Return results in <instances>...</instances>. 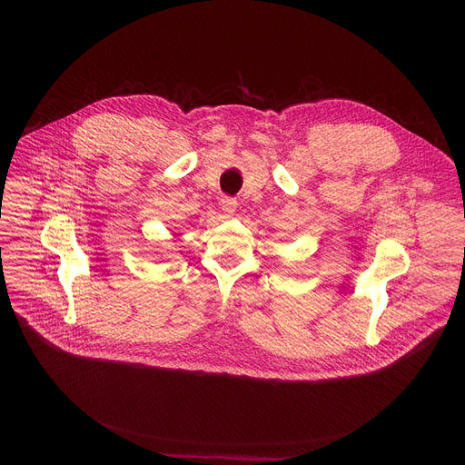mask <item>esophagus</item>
I'll return each mask as SVG.
<instances>
[{
    "instance_id": "34e87169",
    "label": "esophagus",
    "mask_w": 465,
    "mask_h": 465,
    "mask_svg": "<svg viewBox=\"0 0 465 465\" xmlns=\"http://www.w3.org/2000/svg\"><path fill=\"white\" fill-rule=\"evenodd\" d=\"M221 210L226 215H232L237 210V201H235V198L233 196H223L221 198Z\"/></svg>"
}]
</instances>
